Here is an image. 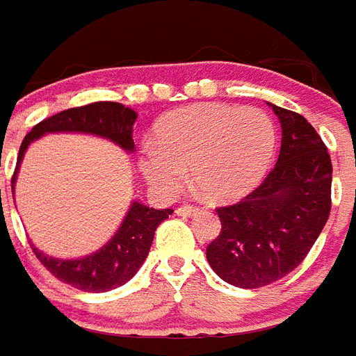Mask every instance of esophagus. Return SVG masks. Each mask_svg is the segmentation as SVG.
<instances>
[{"instance_id": "obj_1", "label": "esophagus", "mask_w": 356, "mask_h": 356, "mask_svg": "<svg viewBox=\"0 0 356 356\" xmlns=\"http://www.w3.org/2000/svg\"><path fill=\"white\" fill-rule=\"evenodd\" d=\"M196 211H198V207H194V205H181V207H177V215H181V217H191Z\"/></svg>"}]
</instances>
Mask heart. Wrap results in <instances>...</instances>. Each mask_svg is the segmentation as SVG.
Here are the masks:
<instances>
[{"mask_svg":"<svg viewBox=\"0 0 356 356\" xmlns=\"http://www.w3.org/2000/svg\"><path fill=\"white\" fill-rule=\"evenodd\" d=\"M139 165L149 183L177 192L191 171L192 183L211 202L238 200L259 185L272 165L277 131L257 107L188 105L168 113L154 130Z\"/></svg>","mask_w":356,"mask_h":356,"instance_id":"heart-1","label":"heart"}]
</instances>
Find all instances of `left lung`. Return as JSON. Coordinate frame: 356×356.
Instances as JSON below:
<instances>
[{
    "label": "left lung",
    "mask_w": 356,
    "mask_h": 356,
    "mask_svg": "<svg viewBox=\"0 0 356 356\" xmlns=\"http://www.w3.org/2000/svg\"><path fill=\"white\" fill-rule=\"evenodd\" d=\"M270 107L283 131L277 164L251 194L218 207L222 228L205 251L213 272L239 289L270 285L302 264L332 204V162L321 136L298 113Z\"/></svg>",
    "instance_id": "obj_1"
}]
</instances>
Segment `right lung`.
<instances>
[{
  "label": "right lung",
  "instance_id": "add662e5",
  "mask_svg": "<svg viewBox=\"0 0 356 356\" xmlns=\"http://www.w3.org/2000/svg\"><path fill=\"white\" fill-rule=\"evenodd\" d=\"M136 118L138 113L117 102H96L83 107L65 109L58 115L44 118L31 128L20 145L17 170L13 175V188L24 152L30 147L31 141H35L44 134H56V131L92 134L109 139L124 151L134 152L136 145L131 134H134ZM171 213L173 209H154L141 202H131L130 209L126 213L120 228L115 232V236L99 251L83 259H52L39 251L38 247L33 245L31 247L35 257L41 260V264L60 281L75 286L79 291L107 292L124 285L126 281H130L138 273L149 254L158 225L164 222Z\"/></svg>",
  "mask_w": 356,
  "mask_h": 356
}]
</instances>
